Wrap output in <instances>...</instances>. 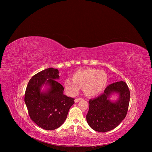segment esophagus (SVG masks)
Returning a JSON list of instances; mask_svg holds the SVG:
<instances>
[{"label": "esophagus", "instance_id": "1", "mask_svg": "<svg viewBox=\"0 0 152 152\" xmlns=\"http://www.w3.org/2000/svg\"><path fill=\"white\" fill-rule=\"evenodd\" d=\"M83 98H77V99H75L74 100V101H75V103H77L78 102H79L80 101H81V100H83Z\"/></svg>", "mask_w": 152, "mask_h": 152}]
</instances>
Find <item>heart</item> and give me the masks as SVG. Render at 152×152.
Masks as SVG:
<instances>
[{"label": "heart", "mask_w": 152, "mask_h": 152, "mask_svg": "<svg viewBox=\"0 0 152 152\" xmlns=\"http://www.w3.org/2000/svg\"><path fill=\"white\" fill-rule=\"evenodd\" d=\"M107 74L99 69L87 68L76 71L72 79L67 78L64 81L66 92L71 96L76 95L80 87L88 96H95L100 94L107 87Z\"/></svg>", "instance_id": "obj_1"}]
</instances>
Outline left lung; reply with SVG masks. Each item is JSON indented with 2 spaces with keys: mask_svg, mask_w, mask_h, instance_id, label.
<instances>
[{
  "mask_svg": "<svg viewBox=\"0 0 152 152\" xmlns=\"http://www.w3.org/2000/svg\"><path fill=\"white\" fill-rule=\"evenodd\" d=\"M113 94L118 95L115 101L110 99ZM129 101L130 91L125 82L109 85L102 95L89 101L87 123L92 129L99 132L115 129L126 117Z\"/></svg>",
  "mask_w": 152,
  "mask_h": 152,
  "instance_id": "left-lung-1",
  "label": "left lung"
}]
</instances>
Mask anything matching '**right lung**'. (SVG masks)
I'll list each match as a JSON object with an SVG mask.
<instances>
[{
    "label": "right lung",
    "instance_id": "right-lung-1",
    "mask_svg": "<svg viewBox=\"0 0 152 152\" xmlns=\"http://www.w3.org/2000/svg\"><path fill=\"white\" fill-rule=\"evenodd\" d=\"M59 78L58 70L48 68L33 76L26 89L24 102L29 116L45 130H54L62 125L74 104V98L63 94L64 87L57 81Z\"/></svg>",
    "mask_w": 152,
    "mask_h": 152
}]
</instances>
